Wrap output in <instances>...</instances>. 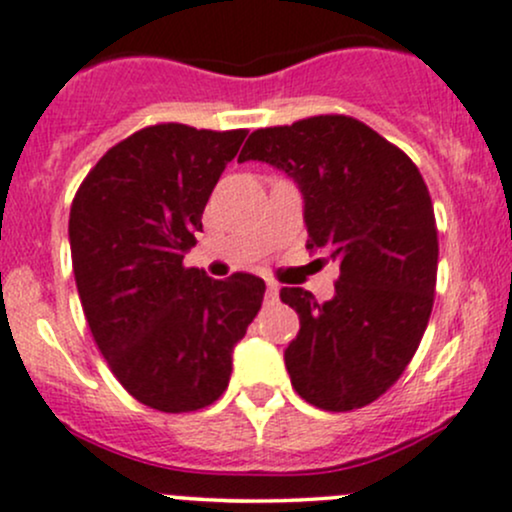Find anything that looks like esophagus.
Here are the masks:
<instances>
[{
    "label": "esophagus",
    "mask_w": 512,
    "mask_h": 512,
    "mask_svg": "<svg viewBox=\"0 0 512 512\" xmlns=\"http://www.w3.org/2000/svg\"><path fill=\"white\" fill-rule=\"evenodd\" d=\"M268 298L271 300L278 298V283H273V280H268Z\"/></svg>",
    "instance_id": "esophagus-1"
}]
</instances>
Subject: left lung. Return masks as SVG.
<instances>
[{
    "instance_id": "left-lung-1",
    "label": "left lung",
    "mask_w": 512,
    "mask_h": 512,
    "mask_svg": "<svg viewBox=\"0 0 512 512\" xmlns=\"http://www.w3.org/2000/svg\"><path fill=\"white\" fill-rule=\"evenodd\" d=\"M239 161H266L300 185L307 249L339 266L332 300L280 290L300 317L285 349L290 383L320 410L364 408L403 376L430 322L439 241L420 170L346 114L256 129Z\"/></svg>"
}]
</instances>
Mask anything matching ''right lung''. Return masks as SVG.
I'll return each mask as SVG.
<instances>
[{
	"label": "right lung",
	"instance_id": "1",
	"mask_svg": "<svg viewBox=\"0 0 512 512\" xmlns=\"http://www.w3.org/2000/svg\"><path fill=\"white\" fill-rule=\"evenodd\" d=\"M249 131L153 124L109 148L70 207V254L97 349L129 395L195 412L229 386L266 283L185 268L219 175Z\"/></svg>",
	"mask_w": 512,
	"mask_h": 512
}]
</instances>
